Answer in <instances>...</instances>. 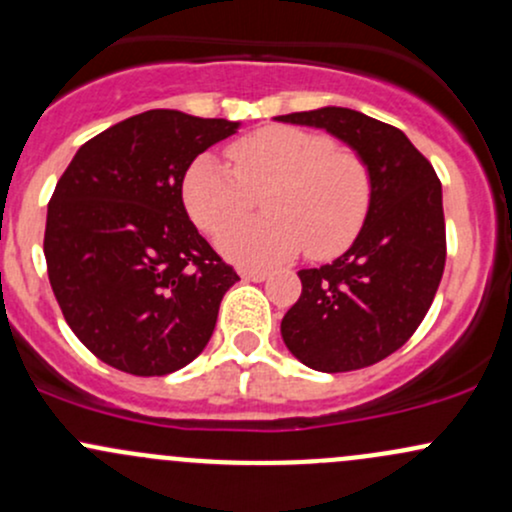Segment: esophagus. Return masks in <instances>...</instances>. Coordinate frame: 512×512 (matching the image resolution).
Masks as SVG:
<instances>
[{
  "label": "esophagus",
  "instance_id": "obj_1",
  "mask_svg": "<svg viewBox=\"0 0 512 512\" xmlns=\"http://www.w3.org/2000/svg\"><path fill=\"white\" fill-rule=\"evenodd\" d=\"M240 277H243L245 282H265L269 274L265 269H240Z\"/></svg>",
  "mask_w": 512,
  "mask_h": 512
}]
</instances>
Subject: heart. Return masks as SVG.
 <instances>
[{
    "label": "heart",
    "instance_id": "1",
    "mask_svg": "<svg viewBox=\"0 0 512 512\" xmlns=\"http://www.w3.org/2000/svg\"><path fill=\"white\" fill-rule=\"evenodd\" d=\"M233 170L199 155L184 172L182 201L204 233L239 220L263 196L266 216L218 235V250L245 267H265L296 255L316 260L345 250L364 226L372 177L357 153L335 148L325 133L265 126L228 145Z\"/></svg>",
    "mask_w": 512,
    "mask_h": 512
}]
</instances>
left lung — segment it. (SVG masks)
<instances>
[{
	"label": "left lung",
	"instance_id": "obj_1",
	"mask_svg": "<svg viewBox=\"0 0 512 512\" xmlns=\"http://www.w3.org/2000/svg\"><path fill=\"white\" fill-rule=\"evenodd\" d=\"M325 128L362 157L372 204L345 255L301 269V296L282 318L289 352L316 372L381 362L418 330L445 272L442 184L406 133L342 106L277 116Z\"/></svg>",
	"mask_w": 512,
	"mask_h": 512
}]
</instances>
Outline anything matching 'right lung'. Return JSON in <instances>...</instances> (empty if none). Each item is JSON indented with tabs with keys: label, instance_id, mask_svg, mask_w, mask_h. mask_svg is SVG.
Here are the masks:
<instances>
[{
	"label": "right lung",
	"instance_id": "right-lung-1",
	"mask_svg": "<svg viewBox=\"0 0 512 512\" xmlns=\"http://www.w3.org/2000/svg\"><path fill=\"white\" fill-rule=\"evenodd\" d=\"M238 121L153 109L77 150L48 204L43 252L60 311L92 355L136 376L209 345L235 269L189 221L182 179Z\"/></svg>",
	"mask_w": 512,
	"mask_h": 512
}]
</instances>
